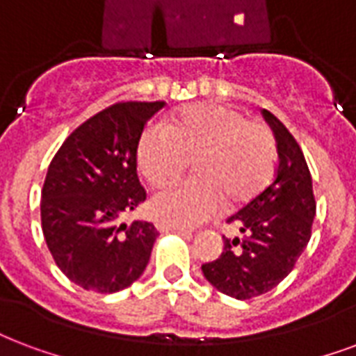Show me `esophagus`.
<instances>
[{
  "instance_id": "1",
  "label": "esophagus",
  "mask_w": 356,
  "mask_h": 356,
  "mask_svg": "<svg viewBox=\"0 0 356 356\" xmlns=\"http://www.w3.org/2000/svg\"><path fill=\"white\" fill-rule=\"evenodd\" d=\"M156 230H160V232H179V234H183V236H192V232L185 230V228H177V226L164 225V222H156Z\"/></svg>"
}]
</instances>
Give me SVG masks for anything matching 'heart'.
<instances>
[{
  "mask_svg": "<svg viewBox=\"0 0 356 356\" xmlns=\"http://www.w3.org/2000/svg\"><path fill=\"white\" fill-rule=\"evenodd\" d=\"M277 158L268 126L225 105H192L170 126L151 124L138 145V165L154 186L175 181L196 160L198 179L156 192L152 217L177 228L204 225L230 205L247 204L266 186Z\"/></svg>",
  "mask_w": 356,
  "mask_h": 356,
  "instance_id": "1",
  "label": "heart"
}]
</instances>
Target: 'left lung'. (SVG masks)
<instances>
[{
    "label": "left lung",
    "mask_w": 356,
    "mask_h": 356,
    "mask_svg": "<svg viewBox=\"0 0 356 356\" xmlns=\"http://www.w3.org/2000/svg\"><path fill=\"white\" fill-rule=\"evenodd\" d=\"M262 115L277 143L275 179L228 218L239 236H222L220 257L202 266L204 277L236 300L266 294L292 272L309 243L315 218L312 173L304 152L277 117L266 109Z\"/></svg>",
    "instance_id": "1"
}]
</instances>
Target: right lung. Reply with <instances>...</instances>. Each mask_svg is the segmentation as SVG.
I'll return each instance as SVG.
<instances>
[{"mask_svg": "<svg viewBox=\"0 0 356 356\" xmlns=\"http://www.w3.org/2000/svg\"><path fill=\"white\" fill-rule=\"evenodd\" d=\"M164 102H122L88 118L52 158L41 225L56 266L75 285L113 294L143 275L158 232L152 222H122L145 202L138 145Z\"/></svg>", "mask_w": 356, "mask_h": 356, "instance_id": "add662e5", "label": "right lung"}]
</instances>
